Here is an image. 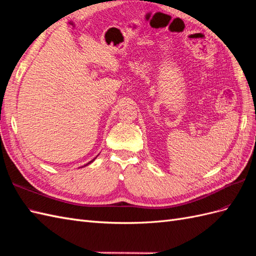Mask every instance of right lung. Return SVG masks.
Masks as SVG:
<instances>
[{"label":"right lung","instance_id":"1","mask_svg":"<svg viewBox=\"0 0 256 256\" xmlns=\"http://www.w3.org/2000/svg\"><path fill=\"white\" fill-rule=\"evenodd\" d=\"M95 159H96V158H94V159H93V160H92V161H90V162H88V163H86V164H85V166H88V164H90V163H92V162H93V161H94V160H95Z\"/></svg>","mask_w":256,"mask_h":256}]
</instances>
